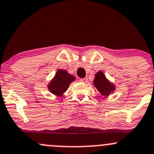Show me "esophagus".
<instances>
[{"instance_id": "1", "label": "esophagus", "mask_w": 154, "mask_h": 154, "mask_svg": "<svg viewBox=\"0 0 154 154\" xmlns=\"http://www.w3.org/2000/svg\"><path fill=\"white\" fill-rule=\"evenodd\" d=\"M80 82H82V83H87V82H88V77H85V78H81L80 79Z\"/></svg>"}]
</instances>
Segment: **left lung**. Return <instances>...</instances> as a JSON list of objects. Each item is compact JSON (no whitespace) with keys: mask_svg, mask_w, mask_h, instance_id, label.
<instances>
[{"mask_svg":"<svg viewBox=\"0 0 154 154\" xmlns=\"http://www.w3.org/2000/svg\"><path fill=\"white\" fill-rule=\"evenodd\" d=\"M94 86L96 87L99 92L103 96H108L115 91L114 85L107 80V79L101 71H98L95 74L94 80Z\"/></svg>","mask_w":154,"mask_h":154,"instance_id":"obj_1","label":"left lung"}]
</instances>
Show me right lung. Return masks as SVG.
Instances as JSON below:
<instances>
[{
    "instance_id": "1",
    "label": "right lung",
    "mask_w": 154,
    "mask_h": 154,
    "mask_svg": "<svg viewBox=\"0 0 154 154\" xmlns=\"http://www.w3.org/2000/svg\"><path fill=\"white\" fill-rule=\"evenodd\" d=\"M74 80L75 77L68 74L67 71L60 69L57 71L55 77L48 84V90L55 95L62 96L68 89L70 83Z\"/></svg>"
}]
</instances>
